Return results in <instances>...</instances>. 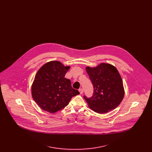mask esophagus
Listing matches in <instances>:
<instances>
[{"label": "esophagus", "instance_id": "obj_1", "mask_svg": "<svg viewBox=\"0 0 152 152\" xmlns=\"http://www.w3.org/2000/svg\"><path fill=\"white\" fill-rule=\"evenodd\" d=\"M79 91L80 94H83V92H84V90H83V89H79Z\"/></svg>", "mask_w": 152, "mask_h": 152}]
</instances>
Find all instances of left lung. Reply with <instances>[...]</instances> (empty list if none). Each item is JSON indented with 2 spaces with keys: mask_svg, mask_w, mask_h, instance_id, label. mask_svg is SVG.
Wrapping results in <instances>:
<instances>
[{
  "mask_svg": "<svg viewBox=\"0 0 152 152\" xmlns=\"http://www.w3.org/2000/svg\"><path fill=\"white\" fill-rule=\"evenodd\" d=\"M86 71L94 88L92 97L84 96L89 108L98 113H105L117 108L123 100L124 88L121 77L116 67L102 63Z\"/></svg>",
  "mask_w": 152,
  "mask_h": 152,
  "instance_id": "8db88e82",
  "label": "left lung"
}]
</instances>
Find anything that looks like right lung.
<instances>
[{
	"label": "right lung",
	"instance_id": "add662e5",
	"mask_svg": "<svg viewBox=\"0 0 152 152\" xmlns=\"http://www.w3.org/2000/svg\"><path fill=\"white\" fill-rule=\"evenodd\" d=\"M70 66L58 61L44 64L36 73L31 88V94L38 106L51 113L68 105L72 97L79 92L71 86L70 80L64 77Z\"/></svg>",
	"mask_w": 152,
	"mask_h": 152
}]
</instances>
